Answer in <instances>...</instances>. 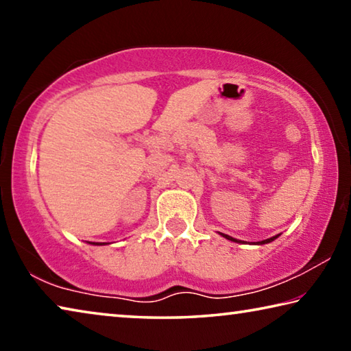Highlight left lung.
I'll return each instance as SVG.
<instances>
[{
	"label": "left lung",
	"mask_w": 351,
	"mask_h": 351,
	"mask_svg": "<svg viewBox=\"0 0 351 351\" xmlns=\"http://www.w3.org/2000/svg\"><path fill=\"white\" fill-rule=\"evenodd\" d=\"M219 235H223L224 239H228V240H230V241H235V243H241L240 240H237V239H232V237H229V235H226V234H219ZM278 235H276V237H271V239H268V240H263V241H257V245H265V243H271V241H274L276 239H277Z\"/></svg>",
	"instance_id": "left-lung-1"
}]
</instances>
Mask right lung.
<instances>
[{
    "mask_svg": "<svg viewBox=\"0 0 351 351\" xmlns=\"http://www.w3.org/2000/svg\"><path fill=\"white\" fill-rule=\"evenodd\" d=\"M91 245H102V243H91ZM104 245H105V243H104Z\"/></svg>",
    "mask_w": 351,
    "mask_h": 351,
    "instance_id": "add662e5",
    "label": "right lung"
}]
</instances>
